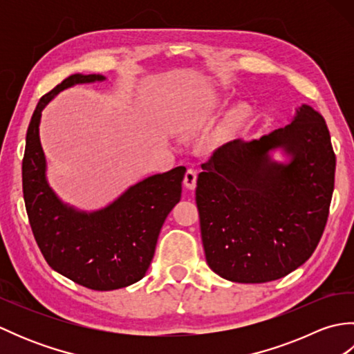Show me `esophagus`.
I'll return each mask as SVG.
<instances>
[{
  "label": "esophagus",
  "mask_w": 354,
  "mask_h": 354,
  "mask_svg": "<svg viewBox=\"0 0 354 354\" xmlns=\"http://www.w3.org/2000/svg\"><path fill=\"white\" fill-rule=\"evenodd\" d=\"M196 181H198V171L194 169H189L185 171V176H184V185L187 189L194 190L196 189Z\"/></svg>",
  "instance_id": "34e87169"
}]
</instances>
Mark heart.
Wrapping results in <instances>:
<instances>
[{
	"mask_svg": "<svg viewBox=\"0 0 354 354\" xmlns=\"http://www.w3.org/2000/svg\"><path fill=\"white\" fill-rule=\"evenodd\" d=\"M243 115H245V111L242 108H239L231 114V120H232V122H237V120H240Z\"/></svg>",
	"mask_w": 354,
	"mask_h": 354,
	"instance_id": "obj_1",
	"label": "heart"
}]
</instances>
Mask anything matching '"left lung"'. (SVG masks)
I'll return each instance as SVG.
<instances>
[{"mask_svg":"<svg viewBox=\"0 0 354 354\" xmlns=\"http://www.w3.org/2000/svg\"><path fill=\"white\" fill-rule=\"evenodd\" d=\"M274 148L291 161L270 160ZM335 167L327 124L309 104L259 140L217 147L196 187L208 266L234 283H268L301 266L324 232Z\"/></svg>","mask_w":354,"mask_h":354,"instance_id":"8db88e82","label":"left lung"}]
</instances>
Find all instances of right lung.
Masks as SVG:
<instances>
[{
  "mask_svg": "<svg viewBox=\"0 0 354 354\" xmlns=\"http://www.w3.org/2000/svg\"><path fill=\"white\" fill-rule=\"evenodd\" d=\"M103 79L102 74H73L41 97L27 129L22 192L30 227L50 268L88 289L114 290L146 275L165 217L181 201L185 169L149 176L94 213L61 202L45 179L42 109L62 89Z\"/></svg>",
  "mask_w": 354,
  "mask_h": 354,
  "instance_id": "right-lung-1",
  "label": "right lung"
}]
</instances>
